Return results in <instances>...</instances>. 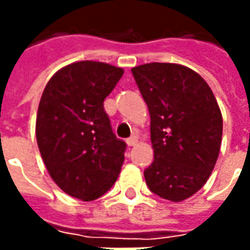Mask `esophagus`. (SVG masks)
I'll return each instance as SVG.
<instances>
[{"instance_id":"34e87169","label":"esophagus","mask_w":250,"mask_h":250,"mask_svg":"<svg viewBox=\"0 0 250 250\" xmlns=\"http://www.w3.org/2000/svg\"><path fill=\"white\" fill-rule=\"evenodd\" d=\"M126 143H128V146H135L138 143V138L136 136H130V138L126 139Z\"/></svg>"}]
</instances>
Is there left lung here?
<instances>
[{"label": "left lung", "instance_id": "8db88e82", "mask_svg": "<svg viewBox=\"0 0 250 250\" xmlns=\"http://www.w3.org/2000/svg\"><path fill=\"white\" fill-rule=\"evenodd\" d=\"M150 112L154 160L145 169L149 189L182 202L206 184L218 159L223 117L205 79L184 65L151 62L132 68Z\"/></svg>", "mask_w": 250, "mask_h": 250}]
</instances>
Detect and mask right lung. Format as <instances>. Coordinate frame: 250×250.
<instances>
[{"label":"right lung","instance_id":"add662e5","mask_svg":"<svg viewBox=\"0 0 250 250\" xmlns=\"http://www.w3.org/2000/svg\"><path fill=\"white\" fill-rule=\"evenodd\" d=\"M124 75L110 63L73 62L54 75L40 99L36 138L53 181L69 196L90 202L110 189L124 164L104 100Z\"/></svg>","mask_w":250,"mask_h":250}]
</instances>
